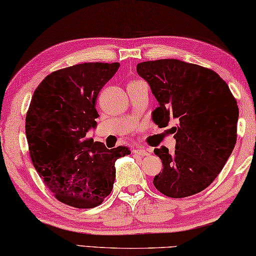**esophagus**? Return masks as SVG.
I'll return each instance as SVG.
<instances>
[{
    "label": "esophagus",
    "mask_w": 256,
    "mask_h": 256,
    "mask_svg": "<svg viewBox=\"0 0 256 256\" xmlns=\"http://www.w3.org/2000/svg\"><path fill=\"white\" fill-rule=\"evenodd\" d=\"M134 153L137 154V156H146L150 154L148 150L146 148H135L134 150Z\"/></svg>",
    "instance_id": "esophagus-1"
}]
</instances>
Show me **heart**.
<instances>
[{"label": "heart", "instance_id": "heart-1", "mask_svg": "<svg viewBox=\"0 0 256 256\" xmlns=\"http://www.w3.org/2000/svg\"><path fill=\"white\" fill-rule=\"evenodd\" d=\"M132 82H136V80H132Z\"/></svg>", "mask_w": 256, "mask_h": 256}]
</instances>
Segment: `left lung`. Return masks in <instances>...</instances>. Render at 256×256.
I'll use <instances>...</instances> for the list:
<instances>
[{
	"label": "left lung",
	"mask_w": 256,
	"mask_h": 256,
	"mask_svg": "<svg viewBox=\"0 0 256 256\" xmlns=\"http://www.w3.org/2000/svg\"><path fill=\"white\" fill-rule=\"evenodd\" d=\"M137 72L158 102L154 122L161 128L176 122L174 152L154 150L163 166L154 186L172 198L198 194L220 174L236 144L237 100L219 74L194 64L146 61L137 64Z\"/></svg>",
	"instance_id": "8db88e82"
}]
</instances>
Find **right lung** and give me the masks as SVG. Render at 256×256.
I'll list each match as a JSON object with an SVG mask.
<instances>
[{
	"instance_id": "1",
	"label": "right lung",
	"mask_w": 256,
	"mask_h": 256,
	"mask_svg": "<svg viewBox=\"0 0 256 256\" xmlns=\"http://www.w3.org/2000/svg\"><path fill=\"white\" fill-rule=\"evenodd\" d=\"M120 66L88 62L53 71L37 88L26 114L29 156L45 186L76 208L102 204L116 179V158L127 146L108 150L86 137L98 116L96 100Z\"/></svg>"
}]
</instances>
